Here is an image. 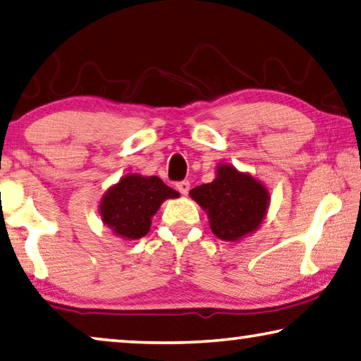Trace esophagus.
<instances>
[{"mask_svg": "<svg viewBox=\"0 0 361 361\" xmlns=\"http://www.w3.org/2000/svg\"><path fill=\"white\" fill-rule=\"evenodd\" d=\"M176 190H178L183 196H186L188 191H190V181L185 180V181L176 183Z\"/></svg>", "mask_w": 361, "mask_h": 361, "instance_id": "1", "label": "esophagus"}]
</instances>
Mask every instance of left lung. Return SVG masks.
<instances>
[{"label":"left lung","instance_id":"1","mask_svg":"<svg viewBox=\"0 0 361 361\" xmlns=\"http://www.w3.org/2000/svg\"><path fill=\"white\" fill-rule=\"evenodd\" d=\"M190 196L207 212L212 233L224 241H238L261 227L267 214V188L233 165H217L214 181L196 186Z\"/></svg>","mask_w":361,"mask_h":361}]
</instances>
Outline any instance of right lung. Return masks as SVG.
Returning a JSON list of instances; mask_svg holds the SVG:
<instances>
[{"mask_svg":"<svg viewBox=\"0 0 361 361\" xmlns=\"http://www.w3.org/2000/svg\"><path fill=\"white\" fill-rule=\"evenodd\" d=\"M159 176L129 173L113 185L100 199V217L111 232L125 240L146 236L160 204L165 199L178 197Z\"/></svg>","mask_w":361,"mask_h":361,"instance_id":"add662e5","label":"right lung"}]
</instances>
